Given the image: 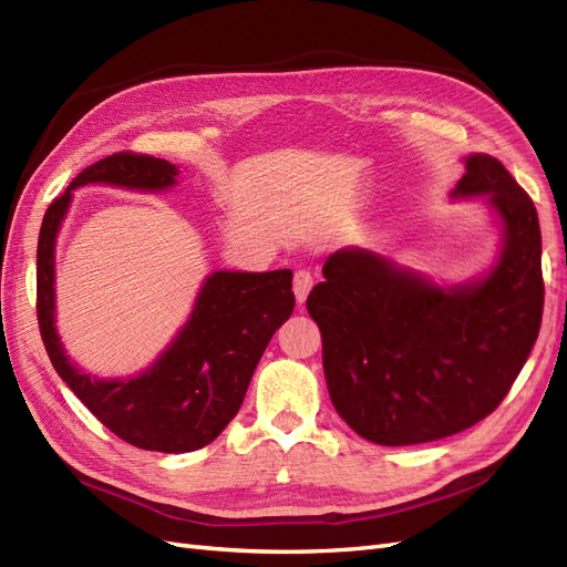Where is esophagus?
Masks as SVG:
<instances>
[{
	"label": "esophagus",
	"instance_id": "34e87169",
	"mask_svg": "<svg viewBox=\"0 0 567 567\" xmlns=\"http://www.w3.org/2000/svg\"><path fill=\"white\" fill-rule=\"evenodd\" d=\"M312 286H315V277H312V271L310 269H298L296 271V277H293V290H296V298L300 300V302H305L307 300V296H310V290H312Z\"/></svg>",
	"mask_w": 567,
	"mask_h": 567
}]
</instances>
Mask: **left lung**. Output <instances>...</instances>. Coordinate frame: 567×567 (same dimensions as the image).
Segmentation results:
<instances>
[{"instance_id": "1", "label": "left lung", "mask_w": 567, "mask_h": 567, "mask_svg": "<svg viewBox=\"0 0 567 567\" xmlns=\"http://www.w3.org/2000/svg\"><path fill=\"white\" fill-rule=\"evenodd\" d=\"M489 194L506 238L485 281L442 290L379 255L340 250L307 298L340 419L385 447L456 435L508 394L544 312L537 208L485 153L466 161L454 196Z\"/></svg>"}]
</instances>
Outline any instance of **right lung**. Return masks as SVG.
Wrapping results in <instances>:
<instances>
[{
	"label": "right lung",
	"mask_w": 567,
	"mask_h": 567,
	"mask_svg": "<svg viewBox=\"0 0 567 567\" xmlns=\"http://www.w3.org/2000/svg\"><path fill=\"white\" fill-rule=\"evenodd\" d=\"M177 167L117 151L84 167L44 213L38 241V323L47 354L78 400L111 433L140 450L182 454L210 444L238 414L274 331L290 317L293 271H215L196 310L163 357L136 379L99 381L78 371L54 331V241L71 192L87 182L127 188L173 186Z\"/></svg>",
	"instance_id": "1"
}]
</instances>
